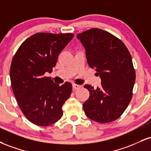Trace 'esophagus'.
Masks as SVG:
<instances>
[{"instance_id": "obj_1", "label": "esophagus", "mask_w": 151, "mask_h": 151, "mask_svg": "<svg viewBox=\"0 0 151 151\" xmlns=\"http://www.w3.org/2000/svg\"><path fill=\"white\" fill-rule=\"evenodd\" d=\"M72 87H73V91H76L78 88H80L82 87L81 85H78V84H75V83H74L73 85H72Z\"/></svg>"}]
</instances>
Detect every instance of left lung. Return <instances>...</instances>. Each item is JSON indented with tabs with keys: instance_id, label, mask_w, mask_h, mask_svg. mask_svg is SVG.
Here are the masks:
<instances>
[{
	"instance_id": "1",
	"label": "left lung",
	"mask_w": 151,
	"mask_h": 151,
	"mask_svg": "<svg viewBox=\"0 0 151 151\" xmlns=\"http://www.w3.org/2000/svg\"><path fill=\"white\" fill-rule=\"evenodd\" d=\"M77 36L86 50L88 65L101 78L100 87L84 85L90 93L83 104L85 114L99 123L115 121L133 95L136 73L130 52L120 39L101 29H91Z\"/></svg>"
}]
</instances>
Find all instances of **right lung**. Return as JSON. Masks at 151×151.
<instances>
[{"instance_id":"right-lung-1","label":"right lung","mask_w":151,"mask_h":151,"mask_svg":"<svg viewBox=\"0 0 151 151\" xmlns=\"http://www.w3.org/2000/svg\"><path fill=\"white\" fill-rule=\"evenodd\" d=\"M73 34L36 33L25 40L12 58L10 76L18 106L29 121L46 127L63 116V105L72 93V84L60 86L50 77L62 50Z\"/></svg>"}]
</instances>
